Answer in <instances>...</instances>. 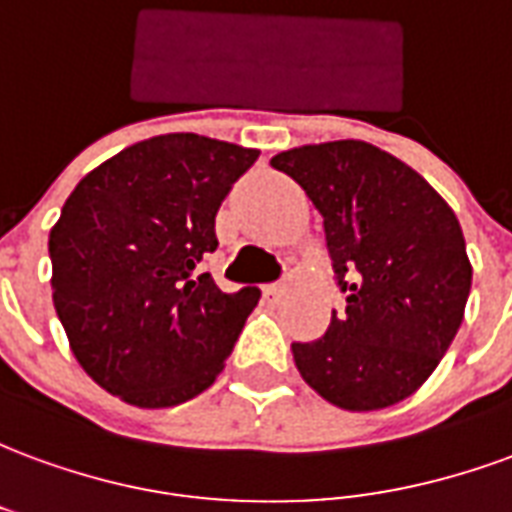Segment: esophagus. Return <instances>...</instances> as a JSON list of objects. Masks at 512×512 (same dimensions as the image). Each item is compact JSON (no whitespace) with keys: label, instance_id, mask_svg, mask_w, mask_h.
<instances>
[{"label":"esophagus","instance_id":"esophagus-1","mask_svg":"<svg viewBox=\"0 0 512 512\" xmlns=\"http://www.w3.org/2000/svg\"><path fill=\"white\" fill-rule=\"evenodd\" d=\"M263 293H266L268 299H279V296L285 293V282H271V285L263 288Z\"/></svg>","mask_w":512,"mask_h":512}]
</instances>
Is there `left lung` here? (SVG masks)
I'll use <instances>...</instances> for the list:
<instances>
[{
  "instance_id": "obj_1",
  "label": "left lung",
  "mask_w": 512,
  "mask_h": 512,
  "mask_svg": "<svg viewBox=\"0 0 512 512\" xmlns=\"http://www.w3.org/2000/svg\"><path fill=\"white\" fill-rule=\"evenodd\" d=\"M271 167L321 211L345 312L293 343L301 378L332 406L378 411L428 381L472 288L458 216L419 172L359 139L277 153Z\"/></svg>"
}]
</instances>
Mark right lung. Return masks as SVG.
Instances as JSON below:
<instances>
[{"label": "right lung", "instance_id": "1", "mask_svg": "<svg viewBox=\"0 0 512 512\" xmlns=\"http://www.w3.org/2000/svg\"><path fill=\"white\" fill-rule=\"evenodd\" d=\"M260 150L161 134L79 180L51 227V299L95 384L139 408L205 392L260 290L194 277L219 246L216 211Z\"/></svg>", "mask_w": 512, "mask_h": 512}]
</instances>
